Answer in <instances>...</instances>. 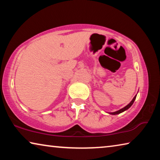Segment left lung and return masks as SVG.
<instances>
[{"instance_id": "8db88e82", "label": "left lung", "mask_w": 160, "mask_h": 160, "mask_svg": "<svg viewBox=\"0 0 160 160\" xmlns=\"http://www.w3.org/2000/svg\"><path fill=\"white\" fill-rule=\"evenodd\" d=\"M135 98H136V95H135V96L134 97V98L132 99V101H131V102H130L129 104H128V105H127V106H126L125 107L123 108V109H120V110H118V111H117V112H112V113H111V114H113V115L118 114V113H121V112H124V111H126V110H127L128 109H129V108L132 106V104H133V102H134V101H135Z\"/></svg>"}]
</instances>
